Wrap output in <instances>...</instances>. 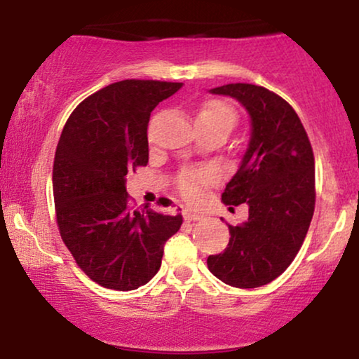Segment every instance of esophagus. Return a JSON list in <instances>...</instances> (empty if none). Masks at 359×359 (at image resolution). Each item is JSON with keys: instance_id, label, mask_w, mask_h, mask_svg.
<instances>
[{"instance_id": "34e87169", "label": "esophagus", "mask_w": 359, "mask_h": 359, "mask_svg": "<svg viewBox=\"0 0 359 359\" xmlns=\"http://www.w3.org/2000/svg\"><path fill=\"white\" fill-rule=\"evenodd\" d=\"M183 217H184L186 222H198V220H203V219H204V215L196 214V212H191V210H184Z\"/></svg>"}]
</instances>
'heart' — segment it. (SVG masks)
Instances as JSON below:
<instances>
[{
  "label": "heart",
  "instance_id": "obj_1",
  "mask_svg": "<svg viewBox=\"0 0 359 359\" xmlns=\"http://www.w3.org/2000/svg\"><path fill=\"white\" fill-rule=\"evenodd\" d=\"M196 122L230 132L237 124V114L227 102L209 100L199 107L198 114H196ZM212 181L214 173L210 170H184L180 175L178 191L186 201H196L201 198L205 186H209Z\"/></svg>",
  "mask_w": 359,
  "mask_h": 359
}]
</instances>
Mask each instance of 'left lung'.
<instances>
[{"mask_svg": "<svg viewBox=\"0 0 359 359\" xmlns=\"http://www.w3.org/2000/svg\"><path fill=\"white\" fill-rule=\"evenodd\" d=\"M235 97L252 119L248 149L222 193L227 205L248 204V220L229 225L227 248L208 258L209 271L233 287L271 283L296 258L316 208V160L301 119L263 86L230 83L210 90Z\"/></svg>", "mask_w": 359, "mask_h": 359, "instance_id": "8db88e82", "label": "left lung"}]
</instances>
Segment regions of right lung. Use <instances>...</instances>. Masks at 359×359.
Returning <instances> with one entry per match:
<instances>
[{
	"label": "right lung",
	"instance_id": "right-lung-1",
	"mask_svg": "<svg viewBox=\"0 0 359 359\" xmlns=\"http://www.w3.org/2000/svg\"><path fill=\"white\" fill-rule=\"evenodd\" d=\"M183 83L122 80L75 107L53 160V201L63 243L102 287L132 291L158 273L163 245L183 217L132 210L126 176L149 163L150 112Z\"/></svg>",
	"mask_w": 359,
	"mask_h": 359
}]
</instances>
